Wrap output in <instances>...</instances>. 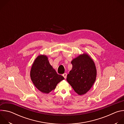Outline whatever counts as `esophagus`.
<instances>
[{"mask_svg": "<svg viewBox=\"0 0 124 124\" xmlns=\"http://www.w3.org/2000/svg\"><path fill=\"white\" fill-rule=\"evenodd\" d=\"M67 74H66V73H64V74H63V76L64 77V78H67Z\"/></svg>", "mask_w": 124, "mask_h": 124, "instance_id": "esophagus-1", "label": "esophagus"}]
</instances>
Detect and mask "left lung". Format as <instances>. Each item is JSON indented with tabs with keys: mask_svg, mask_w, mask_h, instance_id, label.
<instances>
[{
	"mask_svg": "<svg viewBox=\"0 0 124 124\" xmlns=\"http://www.w3.org/2000/svg\"><path fill=\"white\" fill-rule=\"evenodd\" d=\"M73 67L67 81L79 95L86 94L94 84L97 70L92 59L87 54L79 55L71 62Z\"/></svg>",
	"mask_w": 124,
	"mask_h": 124,
	"instance_id": "8db88e82",
	"label": "left lung"
}]
</instances>
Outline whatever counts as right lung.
<instances>
[{"mask_svg": "<svg viewBox=\"0 0 124 124\" xmlns=\"http://www.w3.org/2000/svg\"><path fill=\"white\" fill-rule=\"evenodd\" d=\"M30 78L35 86L46 94L54 90L57 84L64 79L57 74L45 55H40L35 59L31 67Z\"/></svg>", "mask_w": 124, "mask_h": 124, "instance_id": "1", "label": "right lung"}]
</instances>
